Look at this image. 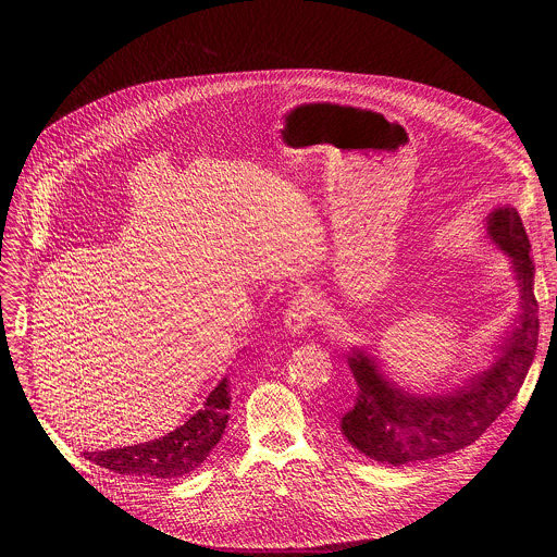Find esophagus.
<instances>
[{
	"label": "esophagus",
	"mask_w": 557,
	"mask_h": 557,
	"mask_svg": "<svg viewBox=\"0 0 557 557\" xmlns=\"http://www.w3.org/2000/svg\"><path fill=\"white\" fill-rule=\"evenodd\" d=\"M312 314H314V304L308 295H297L288 301V308H286V329L288 333L293 335H301L306 333V329H310V322H312Z\"/></svg>",
	"instance_id": "34e87169"
}]
</instances>
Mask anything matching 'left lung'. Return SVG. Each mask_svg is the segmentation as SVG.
Returning a JSON list of instances; mask_svg holds the SVG:
<instances>
[{"label": "left lung", "instance_id": "left-lung-1", "mask_svg": "<svg viewBox=\"0 0 557 557\" xmlns=\"http://www.w3.org/2000/svg\"><path fill=\"white\" fill-rule=\"evenodd\" d=\"M487 228L492 240L513 258L522 293L520 324L505 344L503 359L465 389L421 399L392 387L376 372L374 361L355 352L348 363L359 396L342 419V430L366 456L387 465H410L458 451L479 441L522 387L535 357L540 329L531 243L513 207L496 209Z\"/></svg>", "mask_w": 557, "mask_h": 557}]
</instances>
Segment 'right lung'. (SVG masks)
Masks as SVG:
<instances>
[{
  "label": "right lung",
  "mask_w": 557,
  "mask_h": 557,
  "mask_svg": "<svg viewBox=\"0 0 557 557\" xmlns=\"http://www.w3.org/2000/svg\"><path fill=\"white\" fill-rule=\"evenodd\" d=\"M228 385L226 379L207 396L205 408L174 432L140 445L84 451V456L114 473L136 475L145 481H174L196 471L224 434L228 421Z\"/></svg>",
  "instance_id": "add662e5"
}]
</instances>
